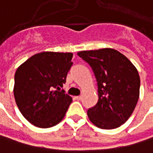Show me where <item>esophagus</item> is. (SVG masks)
I'll return each instance as SVG.
<instances>
[{
    "mask_svg": "<svg viewBox=\"0 0 153 153\" xmlns=\"http://www.w3.org/2000/svg\"><path fill=\"white\" fill-rule=\"evenodd\" d=\"M75 100H81V96H76V97H75Z\"/></svg>",
    "mask_w": 153,
    "mask_h": 153,
    "instance_id": "34e87169",
    "label": "esophagus"
}]
</instances>
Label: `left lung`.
Listing matches in <instances>:
<instances>
[{"instance_id":"obj_1","label":"left lung","mask_w":153,"mask_h":153,"mask_svg":"<svg viewBox=\"0 0 153 153\" xmlns=\"http://www.w3.org/2000/svg\"><path fill=\"white\" fill-rule=\"evenodd\" d=\"M78 55L90 65L98 84L99 100L88 109L89 120L101 129L120 126L130 118L139 100L137 68L112 48L81 51Z\"/></svg>"}]
</instances>
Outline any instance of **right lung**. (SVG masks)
<instances>
[{
	"mask_svg": "<svg viewBox=\"0 0 153 153\" xmlns=\"http://www.w3.org/2000/svg\"><path fill=\"white\" fill-rule=\"evenodd\" d=\"M72 53L42 52L27 59L14 74V95L24 118L40 128L56 126L66 115L72 97L60 87L73 65Z\"/></svg>",
	"mask_w": 153,
	"mask_h": 153,
	"instance_id": "add662e5",
	"label": "right lung"
}]
</instances>
